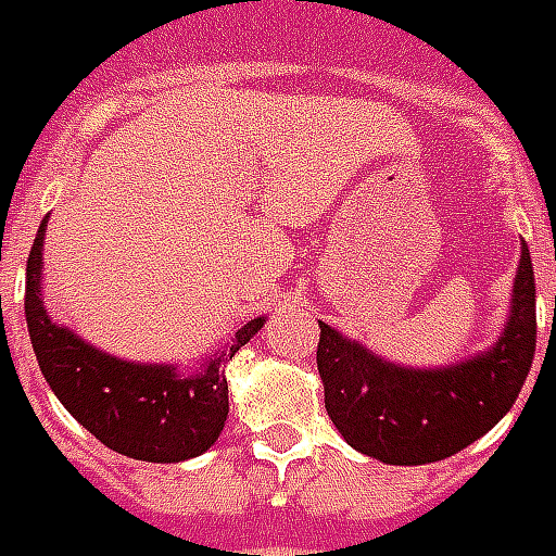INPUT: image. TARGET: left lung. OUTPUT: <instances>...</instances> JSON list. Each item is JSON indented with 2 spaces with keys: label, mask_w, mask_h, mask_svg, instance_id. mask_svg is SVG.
<instances>
[{
  "label": "left lung",
  "mask_w": 556,
  "mask_h": 556,
  "mask_svg": "<svg viewBox=\"0 0 556 556\" xmlns=\"http://www.w3.org/2000/svg\"><path fill=\"white\" fill-rule=\"evenodd\" d=\"M533 352L536 283L521 240L507 328L490 352L445 369H404L319 323L316 366L325 410L352 448L390 466H421L463 452L507 416Z\"/></svg>",
  "instance_id": "obj_1"
}]
</instances>
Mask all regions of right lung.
Returning <instances> with one entry per match:
<instances>
[{"label":"right lung","instance_id":"1","mask_svg":"<svg viewBox=\"0 0 556 556\" xmlns=\"http://www.w3.org/2000/svg\"><path fill=\"white\" fill-rule=\"evenodd\" d=\"M46 223L25 266V323L37 363L58 402L108 448L146 463H181L204 454L225 428L228 381L225 363L263 328L245 323L231 345L211 354L202 372L178 375L164 363H131L93 349L49 319L40 299Z\"/></svg>","mask_w":556,"mask_h":556}]
</instances>
